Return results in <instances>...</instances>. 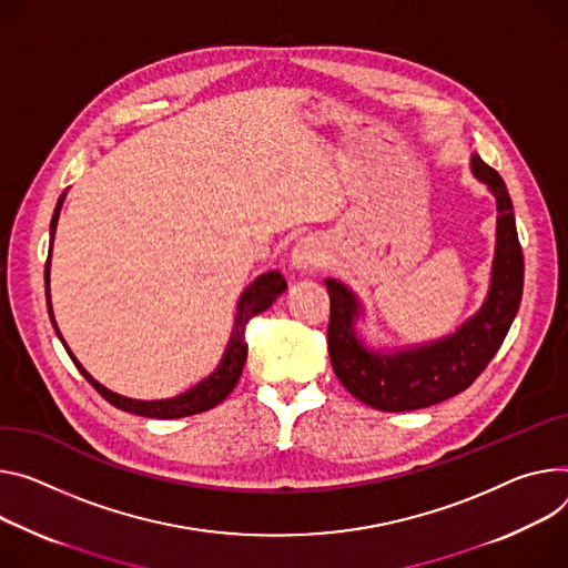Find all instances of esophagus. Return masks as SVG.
<instances>
[{"label": "esophagus", "mask_w": 568, "mask_h": 568, "mask_svg": "<svg viewBox=\"0 0 568 568\" xmlns=\"http://www.w3.org/2000/svg\"><path fill=\"white\" fill-rule=\"evenodd\" d=\"M324 265V246L317 237H303L292 251V267L301 272H315Z\"/></svg>", "instance_id": "esophagus-1"}]
</instances>
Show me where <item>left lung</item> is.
Listing matches in <instances>:
<instances>
[{
    "mask_svg": "<svg viewBox=\"0 0 568 568\" xmlns=\"http://www.w3.org/2000/svg\"><path fill=\"white\" fill-rule=\"evenodd\" d=\"M474 174L489 185L498 203L491 285L480 313L453 335L398 353L367 351L355 335L359 303L348 287L328 278V355L339 383L369 407L407 412L442 403L467 389L500 348L524 294V251L514 209L498 172L471 159Z\"/></svg>",
    "mask_w": 568,
    "mask_h": 568,
    "instance_id": "1",
    "label": "left lung"
}]
</instances>
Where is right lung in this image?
<instances>
[{
  "mask_svg": "<svg viewBox=\"0 0 568 568\" xmlns=\"http://www.w3.org/2000/svg\"><path fill=\"white\" fill-rule=\"evenodd\" d=\"M61 203H63V196L59 199V205L54 211V217H51V237H54V231H57V222H59V211H61ZM51 251V248H49ZM287 290V283L285 278L278 274V272H267L263 276H257L242 294L240 303H237V317H235V328H233V335H231V342H229V348L222 357L220 367L213 372V376H209L205 381H201L196 387H192L190 392L176 396V398H168V400H135V398H126V396H120L111 389H106L104 385H99L81 365L79 359L70 353V348L65 346L59 328H57V322H54V315H51V301H49V257H47V265H44V292H47V307H49V317H51V324H54L65 351L70 353L72 363L77 365V369L83 374V378L104 396L111 405L124 409V412H133V415H140V417H151V419H179V417H190V415H199V412H205L211 409L215 405H220L231 392L233 387L237 385L240 376H242V369H244V363H246V339H244V333H246V324L248 320H253L255 315L265 313L267 307L278 298V294H283Z\"/></svg>",
  "mask_w": 568,
  "mask_h": 568,
  "instance_id": "right-lung-1",
  "label": "right lung"
}]
</instances>
